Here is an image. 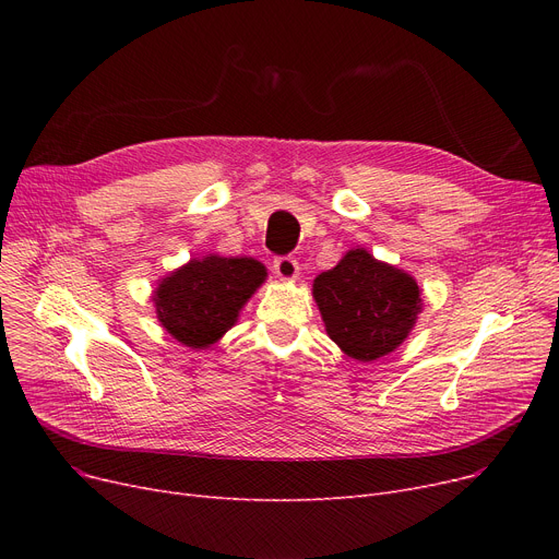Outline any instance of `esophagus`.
I'll return each instance as SVG.
<instances>
[{
  "mask_svg": "<svg viewBox=\"0 0 559 559\" xmlns=\"http://www.w3.org/2000/svg\"><path fill=\"white\" fill-rule=\"evenodd\" d=\"M274 270H276V276L281 281H297L299 278V262L295 258H289V255L276 258Z\"/></svg>",
  "mask_w": 559,
  "mask_h": 559,
  "instance_id": "34e87169",
  "label": "esophagus"
}]
</instances>
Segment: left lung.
<instances>
[{
  "instance_id": "obj_1",
  "label": "left lung",
  "mask_w": 559,
  "mask_h": 559,
  "mask_svg": "<svg viewBox=\"0 0 559 559\" xmlns=\"http://www.w3.org/2000/svg\"><path fill=\"white\" fill-rule=\"evenodd\" d=\"M312 299L329 337L358 362L390 356L424 310L415 276L373 258L365 247L348 249L333 270L321 272L312 281Z\"/></svg>"
}]
</instances>
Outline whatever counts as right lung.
Masks as SVG:
<instances>
[{
	"mask_svg": "<svg viewBox=\"0 0 559 559\" xmlns=\"http://www.w3.org/2000/svg\"><path fill=\"white\" fill-rule=\"evenodd\" d=\"M267 281V267L255 258H224L209 253L190 258L179 270L158 278L152 295L160 326L192 350L211 348L238 317L258 287Z\"/></svg>",
	"mask_w": 559,
	"mask_h": 559,
	"instance_id": "add662e5",
	"label": "right lung"
}]
</instances>
